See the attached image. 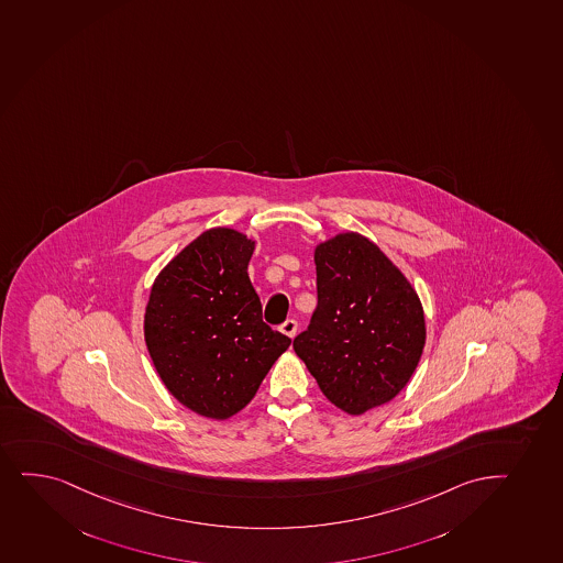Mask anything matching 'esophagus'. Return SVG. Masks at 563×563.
<instances>
[{
  "label": "esophagus",
  "instance_id": "esophagus-1",
  "mask_svg": "<svg viewBox=\"0 0 563 563\" xmlns=\"http://www.w3.org/2000/svg\"><path fill=\"white\" fill-rule=\"evenodd\" d=\"M280 331H283V333H285V335H288L290 336V339H294V336H296V333H297V322L296 320H286L285 323H283V325H280Z\"/></svg>",
  "mask_w": 563,
  "mask_h": 563
}]
</instances>
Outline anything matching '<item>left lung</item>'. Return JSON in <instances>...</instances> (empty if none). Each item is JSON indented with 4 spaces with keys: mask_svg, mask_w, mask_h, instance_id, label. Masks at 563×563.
Here are the masks:
<instances>
[{
    "mask_svg": "<svg viewBox=\"0 0 563 563\" xmlns=\"http://www.w3.org/2000/svg\"><path fill=\"white\" fill-rule=\"evenodd\" d=\"M317 310L294 339L323 395L361 416L408 384L424 346L423 307L405 275L363 235L317 246Z\"/></svg>",
    "mask_w": 563,
    "mask_h": 563,
    "instance_id": "left-lung-1",
    "label": "left lung"
}]
</instances>
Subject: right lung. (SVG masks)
<instances>
[{"instance_id":"1","label":"right lung","mask_w":563,"mask_h":563,"mask_svg":"<svg viewBox=\"0 0 563 563\" xmlns=\"http://www.w3.org/2000/svg\"><path fill=\"white\" fill-rule=\"evenodd\" d=\"M254 241L230 228L198 235L161 272L144 318L147 350L174 397L228 419L258 391L290 336L262 320L246 273Z\"/></svg>"}]
</instances>
